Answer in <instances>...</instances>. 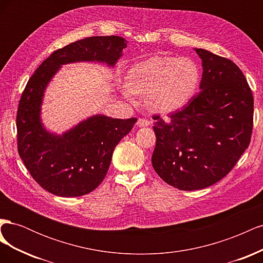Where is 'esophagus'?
Returning a JSON list of instances; mask_svg holds the SVG:
<instances>
[{"instance_id": "esophagus-1", "label": "esophagus", "mask_w": 263, "mask_h": 263, "mask_svg": "<svg viewBox=\"0 0 263 263\" xmlns=\"http://www.w3.org/2000/svg\"><path fill=\"white\" fill-rule=\"evenodd\" d=\"M150 124H151V122L147 118H139L137 121V126H139V127H146V126H149Z\"/></svg>"}]
</instances>
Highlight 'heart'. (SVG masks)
I'll return each mask as SVG.
<instances>
[{"label":"heart","mask_w":263,"mask_h":263,"mask_svg":"<svg viewBox=\"0 0 263 263\" xmlns=\"http://www.w3.org/2000/svg\"><path fill=\"white\" fill-rule=\"evenodd\" d=\"M200 68L187 57L155 55L134 65L127 73L124 94H147L148 105L160 113L185 106L200 84Z\"/></svg>","instance_id":"1"}]
</instances>
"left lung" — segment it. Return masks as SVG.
Returning <instances> with one entry per match:
<instances>
[{
	"label": "left lung",
	"instance_id": "8db88e82",
	"mask_svg": "<svg viewBox=\"0 0 263 263\" xmlns=\"http://www.w3.org/2000/svg\"><path fill=\"white\" fill-rule=\"evenodd\" d=\"M202 59L200 93L164 119L155 115L151 162L164 182L182 191L211 186L248 148L253 95L241 70L227 58L195 49Z\"/></svg>",
	"mask_w": 263,
	"mask_h": 263
}]
</instances>
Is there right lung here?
Returning a JSON list of instances; mask_svg holds the SVG:
<instances>
[{
	"mask_svg": "<svg viewBox=\"0 0 263 263\" xmlns=\"http://www.w3.org/2000/svg\"><path fill=\"white\" fill-rule=\"evenodd\" d=\"M126 46L119 36H94L69 44L53 51L24 89L16 116L17 150L30 176L51 194L74 197L97 189L106 176L115 147L137 118L94 115L61 136L51 134L41 119L47 84L66 63L98 61L114 67Z\"/></svg>",
	"mask_w": 263,
	"mask_h": 263,
	"instance_id": "1",
	"label": "right lung"
}]
</instances>
